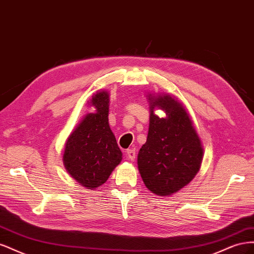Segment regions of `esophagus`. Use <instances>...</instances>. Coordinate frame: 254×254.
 I'll return each mask as SVG.
<instances>
[{
	"instance_id": "1",
	"label": "esophagus",
	"mask_w": 254,
	"mask_h": 254,
	"mask_svg": "<svg viewBox=\"0 0 254 254\" xmlns=\"http://www.w3.org/2000/svg\"><path fill=\"white\" fill-rule=\"evenodd\" d=\"M126 156H127V158H128L130 161H134V159L136 158L135 149H127Z\"/></svg>"
}]
</instances>
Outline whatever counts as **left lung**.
Returning <instances> with one entry per match:
<instances>
[{"label":"left lung","mask_w":254,"mask_h":254,"mask_svg":"<svg viewBox=\"0 0 254 254\" xmlns=\"http://www.w3.org/2000/svg\"><path fill=\"white\" fill-rule=\"evenodd\" d=\"M149 128L137 153V168L151 193L172 196L200 170L203 146L186 107L172 94H148ZM155 109L166 112L160 118Z\"/></svg>","instance_id":"left-lung-1"}]
</instances>
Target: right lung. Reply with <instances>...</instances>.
Listing matches in <instances>:
<instances>
[{"label": "right lung", "instance_id": "1", "mask_svg": "<svg viewBox=\"0 0 254 254\" xmlns=\"http://www.w3.org/2000/svg\"><path fill=\"white\" fill-rule=\"evenodd\" d=\"M88 106L94 111L84 114L67 136L63 161L73 179L88 190H95L108 180L123 153L109 126V92L97 91Z\"/></svg>", "mask_w": 254, "mask_h": 254}]
</instances>
